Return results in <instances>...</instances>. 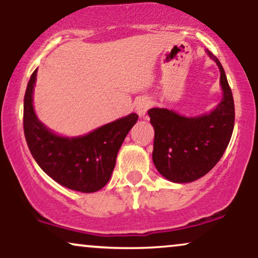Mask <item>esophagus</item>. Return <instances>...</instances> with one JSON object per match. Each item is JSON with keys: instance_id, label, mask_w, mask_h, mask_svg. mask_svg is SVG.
<instances>
[{"instance_id": "esophagus-1", "label": "esophagus", "mask_w": 258, "mask_h": 258, "mask_svg": "<svg viewBox=\"0 0 258 258\" xmlns=\"http://www.w3.org/2000/svg\"><path fill=\"white\" fill-rule=\"evenodd\" d=\"M150 106H152V102L146 98V97H142V98L137 99V102H136V111L138 112L139 116H144L147 111L149 110Z\"/></svg>"}]
</instances>
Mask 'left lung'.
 <instances>
[{
    "label": "left lung",
    "mask_w": 258,
    "mask_h": 258,
    "mask_svg": "<svg viewBox=\"0 0 258 258\" xmlns=\"http://www.w3.org/2000/svg\"><path fill=\"white\" fill-rule=\"evenodd\" d=\"M221 72L223 98L215 110L197 117L180 116L168 109L148 110L154 127L153 161L165 178L189 183L205 176L220 161L234 128L235 110L232 90L217 58L207 51Z\"/></svg>",
    "instance_id": "8db88e82"
}]
</instances>
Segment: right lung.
Segmentation results:
<instances>
[{"mask_svg":"<svg viewBox=\"0 0 258 258\" xmlns=\"http://www.w3.org/2000/svg\"><path fill=\"white\" fill-rule=\"evenodd\" d=\"M37 69L28 82L24 97V135L29 150L38 166L59 184L82 191L99 190L110 179L123 139L137 122L132 112L81 137L54 135L35 115L32 91Z\"/></svg>","mask_w":258,"mask_h":258,"instance_id":"1","label":"right lung"}]
</instances>
